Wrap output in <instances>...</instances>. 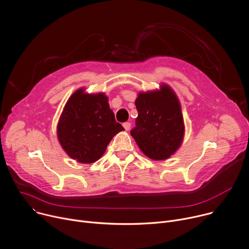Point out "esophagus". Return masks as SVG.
<instances>
[{
	"label": "esophagus",
	"instance_id": "34e87169",
	"mask_svg": "<svg viewBox=\"0 0 249 249\" xmlns=\"http://www.w3.org/2000/svg\"><path fill=\"white\" fill-rule=\"evenodd\" d=\"M130 125H131L130 123H124V127L125 130H129L130 129Z\"/></svg>",
	"mask_w": 249,
	"mask_h": 249
}]
</instances>
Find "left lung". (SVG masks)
I'll return each mask as SVG.
<instances>
[{"label": "left lung", "mask_w": 249, "mask_h": 249, "mask_svg": "<svg viewBox=\"0 0 249 249\" xmlns=\"http://www.w3.org/2000/svg\"><path fill=\"white\" fill-rule=\"evenodd\" d=\"M139 116L130 134L141 150L153 160H165L181 146L185 125L181 105L166 84L159 90L141 92L135 100Z\"/></svg>", "instance_id": "obj_1"}]
</instances>
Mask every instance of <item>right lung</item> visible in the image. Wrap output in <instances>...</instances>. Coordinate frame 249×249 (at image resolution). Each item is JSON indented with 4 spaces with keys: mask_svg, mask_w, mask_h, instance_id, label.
<instances>
[{
    "mask_svg": "<svg viewBox=\"0 0 249 249\" xmlns=\"http://www.w3.org/2000/svg\"><path fill=\"white\" fill-rule=\"evenodd\" d=\"M104 93L78 89L69 98L57 124V137L64 151L80 163H93L105 153L113 137L124 128L116 122Z\"/></svg>",
    "mask_w": 249,
    "mask_h": 249,
    "instance_id": "add662e5",
    "label": "right lung"
}]
</instances>
